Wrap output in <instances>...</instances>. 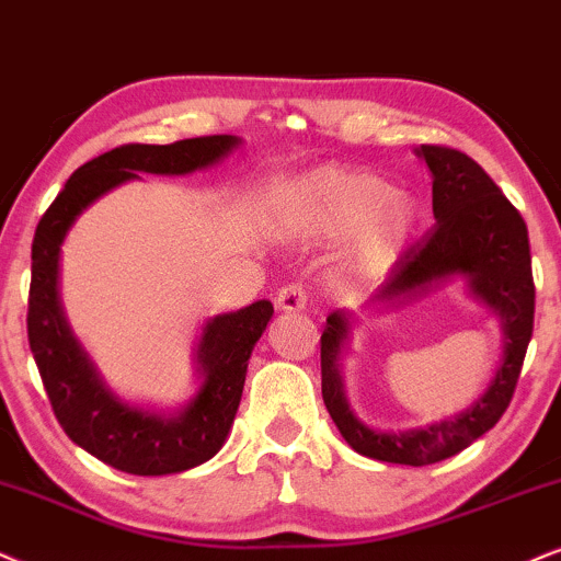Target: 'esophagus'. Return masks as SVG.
Listing matches in <instances>:
<instances>
[{"label":"esophagus","instance_id":"1","mask_svg":"<svg viewBox=\"0 0 561 561\" xmlns=\"http://www.w3.org/2000/svg\"><path fill=\"white\" fill-rule=\"evenodd\" d=\"M305 305H308V289L302 285H285L276 293V308L285 310V313H297V310H302Z\"/></svg>","mask_w":561,"mask_h":561}]
</instances>
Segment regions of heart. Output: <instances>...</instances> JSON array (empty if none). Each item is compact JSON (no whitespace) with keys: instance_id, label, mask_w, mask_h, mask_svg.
<instances>
[{"instance_id":"1","label":"heart","mask_w":561,"mask_h":561,"mask_svg":"<svg viewBox=\"0 0 561 561\" xmlns=\"http://www.w3.org/2000/svg\"><path fill=\"white\" fill-rule=\"evenodd\" d=\"M279 217L297 236L329 238L363 228L359 256L367 266L393 256L414 230L416 209L388 181L342 168H321L279 194Z\"/></svg>"}]
</instances>
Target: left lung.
Wrapping results in <instances>:
<instances>
[{
	"label": "left lung",
	"instance_id": "8db88e82",
	"mask_svg": "<svg viewBox=\"0 0 561 561\" xmlns=\"http://www.w3.org/2000/svg\"><path fill=\"white\" fill-rule=\"evenodd\" d=\"M416 154L432 173L435 228L403 253L373 302L401 305L463 276L471 295L497 313L505 346L497 373L469 409L430 427L382 432L359 422L344 396L339 357L350 339V313L336 310L325 318L321 391L333 424L359 456L403 466H430L456 456L500 422L520 378L536 308L528 228L520 211L469 154L439 145H422Z\"/></svg>",
	"mask_w": 561,
	"mask_h": 561
}]
</instances>
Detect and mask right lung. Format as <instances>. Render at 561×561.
I'll use <instances>...</instances> for the list:
<instances>
[{
    "label": "right lung",
    "mask_w": 561,
    "mask_h": 561,
    "mask_svg": "<svg viewBox=\"0 0 561 561\" xmlns=\"http://www.w3.org/2000/svg\"><path fill=\"white\" fill-rule=\"evenodd\" d=\"M238 145L240 139L232 134H215L173 145L116 147L77 168L35 228L27 297L33 359L61 430L82 450L118 471L165 477L217 456L238 414L248 359L272 321L274 308L268 300H259L236 313L209 318L196 346V365L204 380L179 414L131 407L105 386L64 318L61 243L75 219L111 188L139 179V173H194L228 158Z\"/></svg>",
    "instance_id": "obj_1"
}]
</instances>
